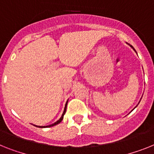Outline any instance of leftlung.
<instances>
[{
  "label": "left lung",
  "mask_w": 154,
  "mask_h": 154,
  "mask_svg": "<svg viewBox=\"0 0 154 154\" xmlns=\"http://www.w3.org/2000/svg\"><path fill=\"white\" fill-rule=\"evenodd\" d=\"M130 46H131V48H132V49H134V51H135V49H134V47H133V46H132V45H130ZM135 52H136V51H135Z\"/></svg>",
  "instance_id": "obj_1"
}]
</instances>
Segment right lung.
<instances>
[{"label":"right lung","mask_w":154,"mask_h":154,"mask_svg":"<svg viewBox=\"0 0 154 154\" xmlns=\"http://www.w3.org/2000/svg\"><path fill=\"white\" fill-rule=\"evenodd\" d=\"M67 104H68V101H67V102H66L65 107H64V110H63V114H62L61 117L60 118L59 120H57V122H55V123H54V124H51V125H49V126H38V128H50V127H53V126H55V125H57V124H60V122H61L62 120H63V115H64V114H65V112H66V109H67ZM34 126H35V127H38V126H36V125H34Z\"/></svg>","instance_id":"add662e5"}]
</instances>
